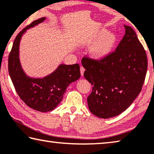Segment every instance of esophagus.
Masks as SVG:
<instances>
[{"label": "esophagus", "instance_id": "1", "mask_svg": "<svg viewBox=\"0 0 154 154\" xmlns=\"http://www.w3.org/2000/svg\"><path fill=\"white\" fill-rule=\"evenodd\" d=\"M84 70H85L84 68L83 67V66H81V68H80V72H81V75H82V76H83V75H84Z\"/></svg>", "mask_w": 154, "mask_h": 154}]
</instances>
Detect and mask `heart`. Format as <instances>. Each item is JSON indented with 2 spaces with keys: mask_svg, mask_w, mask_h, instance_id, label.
Returning <instances> with one entry per match:
<instances>
[{
  "mask_svg": "<svg viewBox=\"0 0 154 154\" xmlns=\"http://www.w3.org/2000/svg\"><path fill=\"white\" fill-rule=\"evenodd\" d=\"M117 42L116 35L109 32L107 29H102L97 33L90 41L93 45L90 49V55L95 60H101L110 54Z\"/></svg>",
  "mask_w": 154,
  "mask_h": 154,
  "instance_id": "heart-1",
  "label": "heart"
}]
</instances>
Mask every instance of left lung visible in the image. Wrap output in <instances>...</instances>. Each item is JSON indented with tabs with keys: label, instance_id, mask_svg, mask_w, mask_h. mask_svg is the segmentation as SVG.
Here are the masks:
<instances>
[{
	"label": "left lung",
	"instance_id": "1",
	"mask_svg": "<svg viewBox=\"0 0 154 154\" xmlns=\"http://www.w3.org/2000/svg\"><path fill=\"white\" fill-rule=\"evenodd\" d=\"M114 52L101 60L85 57L84 76L92 86L87 98L94 115L108 119L121 114L137 97L147 70V54L131 26Z\"/></svg>",
	"mask_w": 154,
	"mask_h": 154
}]
</instances>
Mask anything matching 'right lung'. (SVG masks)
<instances>
[{
  "mask_svg": "<svg viewBox=\"0 0 154 154\" xmlns=\"http://www.w3.org/2000/svg\"><path fill=\"white\" fill-rule=\"evenodd\" d=\"M45 19L42 17L33 21L17 35L8 59L9 73L18 96L29 108L42 112L53 110L62 101L68 85L81 76L78 64H60L55 71L43 78L30 77L24 72L19 59L22 36L27 29Z\"/></svg>",
  "mask_w": 154,
  "mask_h": 154,
  "instance_id": "add662e5",
  "label": "right lung"
}]
</instances>
